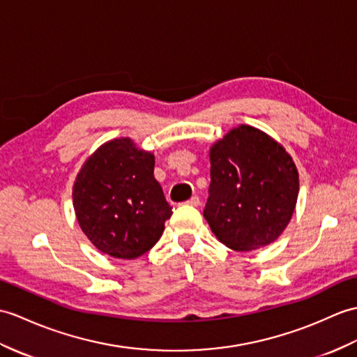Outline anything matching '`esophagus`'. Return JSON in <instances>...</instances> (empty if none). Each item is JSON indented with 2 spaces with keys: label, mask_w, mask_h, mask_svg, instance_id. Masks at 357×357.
<instances>
[{
  "label": "esophagus",
  "mask_w": 357,
  "mask_h": 357,
  "mask_svg": "<svg viewBox=\"0 0 357 357\" xmlns=\"http://www.w3.org/2000/svg\"><path fill=\"white\" fill-rule=\"evenodd\" d=\"M185 204L187 205H192V206H197L199 204H201V199H199L197 196H193V197H190Z\"/></svg>",
  "instance_id": "1"
}]
</instances>
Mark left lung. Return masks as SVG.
Instances as JSON below:
<instances>
[{"label":"left lung","mask_w":357,"mask_h":357,"mask_svg":"<svg viewBox=\"0 0 357 357\" xmlns=\"http://www.w3.org/2000/svg\"><path fill=\"white\" fill-rule=\"evenodd\" d=\"M210 162L204 218L214 236L234 251L272 243L291 220L300 190L291 155L243 124L211 147Z\"/></svg>","instance_id":"8db88e82"}]
</instances>
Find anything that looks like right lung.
Returning <instances> with one entry per match:
<instances>
[{"label":"right lung","instance_id":"1","mask_svg":"<svg viewBox=\"0 0 357 357\" xmlns=\"http://www.w3.org/2000/svg\"><path fill=\"white\" fill-rule=\"evenodd\" d=\"M155 156L129 138L112 139L89 156L74 182L73 205L82 231L98 251L137 259L158 242L172 216Z\"/></svg>","mask_w":357,"mask_h":357}]
</instances>
